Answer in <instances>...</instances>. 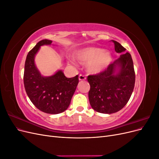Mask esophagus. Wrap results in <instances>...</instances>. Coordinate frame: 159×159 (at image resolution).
I'll list each match as a JSON object with an SVG mask.
<instances>
[{
	"mask_svg": "<svg viewBox=\"0 0 159 159\" xmlns=\"http://www.w3.org/2000/svg\"><path fill=\"white\" fill-rule=\"evenodd\" d=\"M85 79H86V78H85V75H82V74H80V75H79V80H80V81H84V80H85Z\"/></svg>",
	"mask_w": 159,
	"mask_h": 159,
	"instance_id": "34e87169",
	"label": "esophagus"
}]
</instances>
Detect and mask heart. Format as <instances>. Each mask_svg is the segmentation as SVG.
<instances>
[{
    "label": "heart",
    "instance_id": "b5f03b06",
    "mask_svg": "<svg viewBox=\"0 0 159 159\" xmlns=\"http://www.w3.org/2000/svg\"><path fill=\"white\" fill-rule=\"evenodd\" d=\"M77 59L87 62L88 71L91 74H98L104 71L110 65L112 56L108 51L99 48L89 47L76 53Z\"/></svg>",
    "mask_w": 159,
    "mask_h": 159
}]
</instances>
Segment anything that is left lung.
<instances>
[{"instance_id":"left-lung-1","label":"left lung","mask_w":159,"mask_h":159,"mask_svg":"<svg viewBox=\"0 0 159 159\" xmlns=\"http://www.w3.org/2000/svg\"><path fill=\"white\" fill-rule=\"evenodd\" d=\"M115 50L122 55L103 71L88 76L90 84L89 100L91 107L99 113L111 114L123 109L129 102L135 83L131 54L119 42L112 40ZM117 68L118 71L116 72Z\"/></svg>"}]
</instances>
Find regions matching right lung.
<instances>
[{"label": "right lung", "instance_id": "obj_1", "mask_svg": "<svg viewBox=\"0 0 159 159\" xmlns=\"http://www.w3.org/2000/svg\"><path fill=\"white\" fill-rule=\"evenodd\" d=\"M52 41L42 40L28 52L25 65L24 84L26 92L35 107L42 112L58 114L70 104L77 85L78 75L68 78L61 70L50 77H43L34 64V57L41 46L50 45Z\"/></svg>", "mask_w": 159, "mask_h": 159}]
</instances>
